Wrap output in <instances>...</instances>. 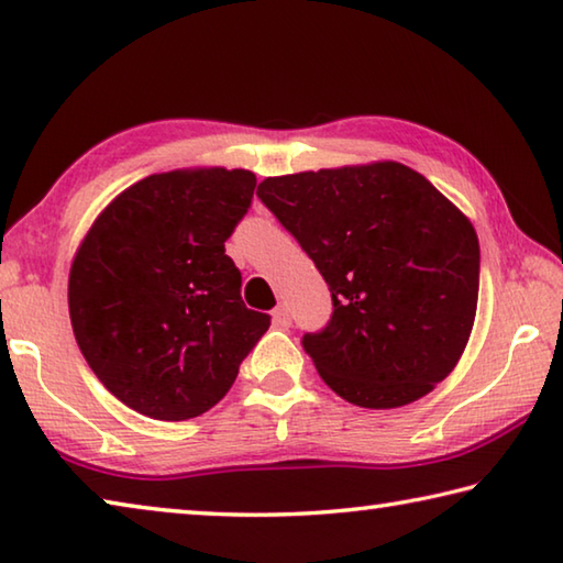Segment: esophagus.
Masks as SVG:
<instances>
[{
    "instance_id": "obj_1",
    "label": "esophagus",
    "mask_w": 563,
    "mask_h": 563,
    "mask_svg": "<svg viewBox=\"0 0 563 563\" xmlns=\"http://www.w3.org/2000/svg\"><path fill=\"white\" fill-rule=\"evenodd\" d=\"M273 322H275V328H290V312H288V308H285V305H278V308L273 310Z\"/></svg>"
}]
</instances>
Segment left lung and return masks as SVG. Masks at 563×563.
Wrapping results in <instances>:
<instances>
[{"label":"left lung","instance_id":"obj_1","mask_svg":"<svg viewBox=\"0 0 563 563\" xmlns=\"http://www.w3.org/2000/svg\"><path fill=\"white\" fill-rule=\"evenodd\" d=\"M271 208L332 295L302 347L342 399L393 409L432 393L472 335L479 241L460 208L397 161L265 178Z\"/></svg>","mask_w":563,"mask_h":563}]
</instances>
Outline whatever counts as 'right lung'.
<instances>
[{
	"mask_svg": "<svg viewBox=\"0 0 563 563\" xmlns=\"http://www.w3.org/2000/svg\"><path fill=\"white\" fill-rule=\"evenodd\" d=\"M253 190L245 168L154 174L84 235L69 273L74 338L103 387L139 415H203L271 328V316L245 308L225 255Z\"/></svg>",
	"mask_w": 563,
	"mask_h": 563,
	"instance_id": "1",
	"label": "right lung"
}]
</instances>
